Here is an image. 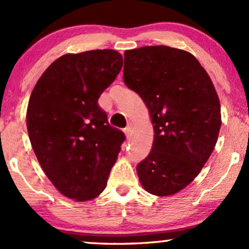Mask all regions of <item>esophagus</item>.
I'll return each mask as SVG.
<instances>
[{
	"label": "esophagus",
	"mask_w": 249,
	"mask_h": 249,
	"mask_svg": "<svg viewBox=\"0 0 249 249\" xmlns=\"http://www.w3.org/2000/svg\"><path fill=\"white\" fill-rule=\"evenodd\" d=\"M132 127H133V124H132V123H128L127 126L124 128V132H125V134H126V138H127V139L130 138V136H131V131H132Z\"/></svg>",
	"instance_id": "esophagus-1"
}]
</instances>
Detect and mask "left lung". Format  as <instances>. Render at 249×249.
I'll return each mask as SVG.
<instances>
[{
  "label": "left lung",
  "mask_w": 249,
  "mask_h": 249,
  "mask_svg": "<svg viewBox=\"0 0 249 249\" xmlns=\"http://www.w3.org/2000/svg\"><path fill=\"white\" fill-rule=\"evenodd\" d=\"M124 82L148 108L152 150L137 166L148 193L167 196L193 181L221 126L220 101L206 70L188 51L152 45L126 50Z\"/></svg>",
  "instance_id": "1"
}]
</instances>
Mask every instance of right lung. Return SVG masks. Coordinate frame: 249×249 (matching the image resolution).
<instances>
[{
  "instance_id": "obj_1",
  "label": "right lung",
  "mask_w": 249,
  "mask_h": 249,
  "mask_svg": "<svg viewBox=\"0 0 249 249\" xmlns=\"http://www.w3.org/2000/svg\"><path fill=\"white\" fill-rule=\"evenodd\" d=\"M122 67L116 50L67 53L51 63L31 92V146L57 191L75 201L92 200L104 191L125 141L98 107Z\"/></svg>"
}]
</instances>
